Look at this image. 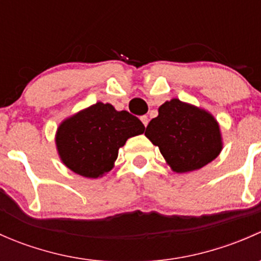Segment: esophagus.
Returning <instances> with one entry per match:
<instances>
[{
    "mask_svg": "<svg viewBox=\"0 0 261 261\" xmlns=\"http://www.w3.org/2000/svg\"><path fill=\"white\" fill-rule=\"evenodd\" d=\"M140 120H141V122L144 123V126H147V123H149V118H147V116H141L140 117Z\"/></svg>",
    "mask_w": 261,
    "mask_h": 261,
    "instance_id": "obj_1",
    "label": "esophagus"
}]
</instances>
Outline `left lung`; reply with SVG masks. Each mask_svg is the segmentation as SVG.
<instances>
[{
	"label": "left lung",
	"mask_w": 261,
	"mask_h": 261,
	"mask_svg": "<svg viewBox=\"0 0 261 261\" xmlns=\"http://www.w3.org/2000/svg\"><path fill=\"white\" fill-rule=\"evenodd\" d=\"M159 115L146 126L145 136L175 173L201 169L218 156L222 138L210 112L178 98L159 107Z\"/></svg>",
	"instance_id": "1"
}]
</instances>
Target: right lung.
<instances>
[{"label":"right lung","instance_id":"1","mask_svg":"<svg viewBox=\"0 0 261 261\" xmlns=\"http://www.w3.org/2000/svg\"><path fill=\"white\" fill-rule=\"evenodd\" d=\"M144 131L145 126L138 117L97 102L63 121L55 143L65 167L82 177L98 178L114 168L118 149L126 140Z\"/></svg>","mask_w":261,"mask_h":261}]
</instances>
